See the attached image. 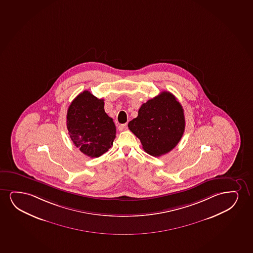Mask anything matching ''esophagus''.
Listing matches in <instances>:
<instances>
[{"label":"esophagus","instance_id":"esophagus-1","mask_svg":"<svg viewBox=\"0 0 253 253\" xmlns=\"http://www.w3.org/2000/svg\"><path fill=\"white\" fill-rule=\"evenodd\" d=\"M127 128H128L127 124H125V125H120L118 126V130H119V131H124V130H126Z\"/></svg>","mask_w":253,"mask_h":253}]
</instances>
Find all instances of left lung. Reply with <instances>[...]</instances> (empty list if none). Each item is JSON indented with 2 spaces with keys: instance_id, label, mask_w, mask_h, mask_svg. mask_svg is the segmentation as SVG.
I'll return each mask as SVG.
<instances>
[{
  "instance_id": "obj_1",
  "label": "left lung",
  "mask_w": 253,
  "mask_h": 253,
  "mask_svg": "<svg viewBox=\"0 0 253 253\" xmlns=\"http://www.w3.org/2000/svg\"><path fill=\"white\" fill-rule=\"evenodd\" d=\"M128 127L140 139L145 152L161 156L172 150L183 136L184 109L173 94L164 91L142 104Z\"/></svg>"
}]
</instances>
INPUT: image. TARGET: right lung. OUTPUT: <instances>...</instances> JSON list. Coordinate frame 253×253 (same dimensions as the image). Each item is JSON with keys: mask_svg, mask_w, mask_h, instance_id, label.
<instances>
[{"mask_svg": "<svg viewBox=\"0 0 253 253\" xmlns=\"http://www.w3.org/2000/svg\"><path fill=\"white\" fill-rule=\"evenodd\" d=\"M104 105V99L84 91L73 100L67 112L69 137L89 157H99L108 151L116 137L115 124L105 113Z\"/></svg>", "mask_w": 253, "mask_h": 253, "instance_id": "obj_1", "label": "right lung"}]
</instances>
